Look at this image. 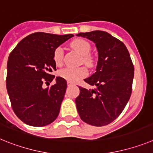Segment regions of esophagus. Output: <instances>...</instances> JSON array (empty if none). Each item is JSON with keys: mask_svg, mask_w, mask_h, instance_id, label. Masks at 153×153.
<instances>
[{"mask_svg": "<svg viewBox=\"0 0 153 153\" xmlns=\"http://www.w3.org/2000/svg\"><path fill=\"white\" fill-rule=\"evenodd\" d=\"M74 83H71V82H67V86H73V85H74Z\"/></svg>", "mask_w": 153, "mask_h": 153, "instance_id": "obj_1", "label": "esophagus"}]
</instances>
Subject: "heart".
<instances>
[{
	"label": "heart",
	"mask_w": 153,
	"mask_h": 153,
	"mask_svg": "<svg viewBox=\"0 0 153 153\" xmlns=\"http://www.w3.org/2000/svg\"><path fill=\"white\" fill-rule=\"evenodd\" d=\"M71 47L82 55V59L84 64L91 66L93 63V57L90 54L91 46L90 43L83 39H76L71 43ZM63 49L59 46L53 51V60L57 66L63 63ZM58 76L66 80L74 83L86 76L87 71L83 67H66L60 70L57 73Z\"/></svg>",
	"instance_id": "1"
}]
</instances>
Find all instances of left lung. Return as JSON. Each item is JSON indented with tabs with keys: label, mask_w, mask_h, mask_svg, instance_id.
I'll return each instance as SVG.
<instances>
[{
	"label": "left lung",
	"mask_w": 153,
	"mask_h": 153,
	"mask_svg": "<svg viewBox=\"0 0 153 153\" xmlns=\"http://www.w3.org/2000/svg\"><path fill=\"white\" fill-rule=\"evenodd\" d=\"M96 44L98 62L96 72L84 79L97 87L86 90L79 86L76 105L83 122L95 126L111 123L121 114L132 93L134 67L122 41L107 32L94 30L79 33Z\"/></svg>",
	"instance_id": "obj_1"
}]
</instances>
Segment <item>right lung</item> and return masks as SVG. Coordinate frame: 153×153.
<instances>
[{
  "label": "right lung",
  "mask_w": 153,
  "mask_h": 153,
  "mask_svg": "<svg viewBox=\"0 0 153 153\" xmlns=\"http://www.w3.org/2000/svg\"><path fill=\"white\" fill-rule=\"evenodd\" d=\"M74 34L31 33L19 42L7 60L6 86L12 109L21 121L32 126H44L58 117L67 90V81L56 77L53 51ZM50 85V83H49Z\"/></svg>",
  "instance_id": "1"
}]
</instances>
